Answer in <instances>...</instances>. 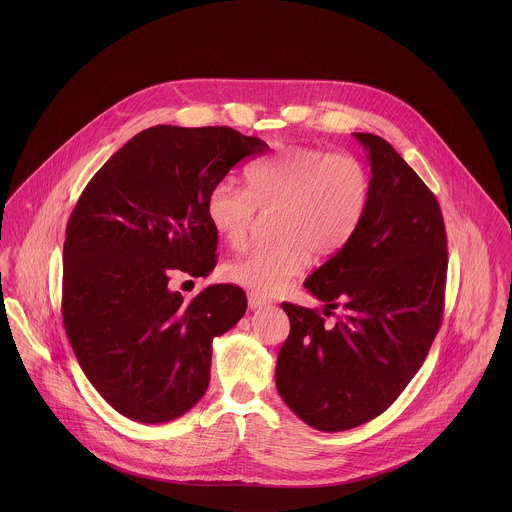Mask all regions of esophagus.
Returning <instances> with one entry per match:
<instances>
[{"instance_id":"esophagus-1","label":"esophagus","mask_w":512,"mask_h":512,"mask_svg":"<svg viewBox=\"0 0 512 512\" xmlns=\"http://www.w3.org/2000/svg\"><path fill=\"white\" fill-rule=\"evenodd\" d=\"M268 303H270V299H268L266 295H262V293L258 292L248 293V305H250V309H260V307H264V305H268Z\"/></svg>"}]
</instances>
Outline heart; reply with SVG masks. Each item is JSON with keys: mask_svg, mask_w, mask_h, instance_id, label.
Wrapping results in <instances>:
<instances>
[{"mask_svg": "<svg viewBox=\"0 0 512 512\" xmlns=\"http://www.w3.org/2000/svg\"><path fill=\"white\" fill-rule=\"evenodd\" d=\"M246 185L222 179L207 197V219L215 234L240 248L254 217H272L274 242L258 244L224 266L226 280L272 293L301 274L313 256L341 252L363 226L372 199V179L353 153L323 147L288 146L254 161Z\"/></svg>", "mask_w": 512, "mask_h": 512, "instance_id": "heart-1", "label": "heart"}]
</instances>
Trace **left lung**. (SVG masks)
Segmentation results:
<instances>
[{
  "mask_svg": "<svg viewBox=\"0 0 512 512\" xmlns=\"http://www.w3.org/2000/svg\"><path fill=\"white\" fill-rule=\"evenodd\" d=\"M353 136L372 173L365 222L303 282L341 315L329 325L315 309L282 303L292 329L276 386L293 414L321 432L380 416L428 357L443 317L447 238L438 199L386 140Z\"/></svg>",
  "mask_w": 512,
  "mask_h": 512,
  "instance_id": "obj_1",
  "label": "left lung"
}]
</instances>
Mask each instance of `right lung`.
<instances>
[{
	"label": "right lung",
	"mask_w": 512,
	"mask_h": 512,
	"mask_svg": "<svg viewBox=\"0 0 512 512\" xmlns=\"http://www.w3.org/2000/svg\"><path fill=\"white\" fill-rule=\"evenodd\" d=\"M264 151L226 126H153L82 191L63 248V323L86 378L122 416L171 422L203 398L213 339L240 321L246 293L219 284L183 301L169 272H213L209 191Z\"/></svg>",
	"instance_id": "add662e5"
}]
</instances>
